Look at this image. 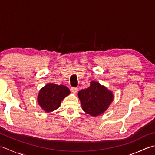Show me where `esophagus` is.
Here are the masks:
<instances>
[{"mask_svg":"<svg viewBox=\"0 0 155 155\" xmlns=\"http://www.w3.org/2000/svg\"><path fill=\"white\" fill-rule=\"evenodd\" d=\"M71 91L72 92V93L76 94V93H77V91H78V88H76V87H72L71 88Z\"/></svg>","mask_w":155,"mask_h":155,"instance_id":"34e87169","label":"esophagus"}]
</instances>
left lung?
I'll return each mask as SVG.
<instances>
[{"mask_svg":"<svg viewBox=\"0 0 155 155\" xmlns=\"http://www.w3.org/2000/svg\"><path fill=\"white\" fill-rule=\"evenodd\" d=\"M78 97L83 110L93 117L106 111L114 98L111 91L95 81L91 82L88 88L78 92Z\"/></svg>","mask_w":155,"mask_h":155,"instance_id":"left-lung-1","label":"left lung"}]
</instances>
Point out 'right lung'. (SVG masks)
Returning a JSON list of instances; mask_svg holds the SVG:
<instances>
[{"mask_svg":"<svg viewBox=\"0 0 155 155\" xmlns=\"http://www.w3.org/2000/svg\"><path fill=\"white\" fill-rule=\"evenodd\" d=\"M70 93L69 88L64 85L48 83L39 91L38 103L45 112L50 113L57 109L61 101Z\"/></svg>","mask_w":155,"mask_h":155,"instance_id":"1","label":"right lung"}]
</instances>
